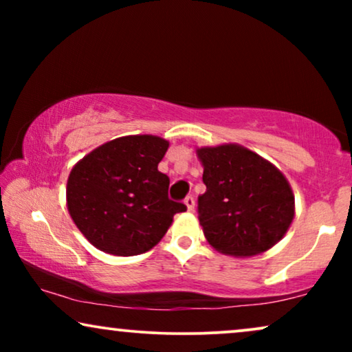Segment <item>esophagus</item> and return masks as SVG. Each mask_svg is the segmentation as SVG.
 Returning a JSON list of instances; mask_svg holds the SVG:
<instances>
[{
	"mask_svg": "<svg viewBox=\"0 0 352 352\" xmlns=\"http://www.w3.org/2000/svg\"><path fill=\"white\" fill-rule=\"evenodd\" d=\"M184 204H186V206H187V210L194 211V208H195V199H194V197L187 195L186 200H184Z\"/></svg>",
	"mask_w": 352,
	"mask_h": 352,
	"instance_id": "obj_1",
	"label": "esophagus"
}]
</instances>
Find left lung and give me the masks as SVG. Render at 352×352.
Wrapping results in <instances>:
<instances>
[{"label": "left lung", "mask_w": 352, "mask_h": 352, "mask_svg": "<svg viewBox=\"0 0 352 352\" xmlns=\"http://www.w3.org/2000/svg\"><path fill=\"white\" fill-rule=\"evenodd\" d=\"M197 153L206 186L197 210L206 240L232 256H253L274 247L295 216V199L285 176L254 152L234 144L201 147Z\"/></svg>", "instance_id": "obj_1"}]
</instances>
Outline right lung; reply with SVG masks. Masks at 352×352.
I'll return each instance as SVG.
<instances>
[{"instance_id": "add662e5", "label": "right lung", "mask_w": 352, "mask_h": 352, "mask_svg": "<svg viewBox=\"0 0 352 352\" xmlns=\"http://www.w3.org/2000/svg\"><path fill=\"white\" fill-rule=\"evenodd\" d=\"M168 141L118 138L76 163L67 182L69 213L94 247L117 256L146 253L160 242L173 216L187 206L168 197L170 177L158 171Z\"/></svg>"}]
</instances>
